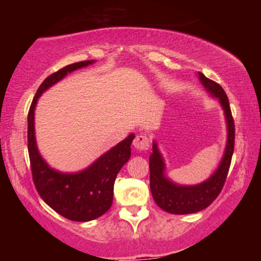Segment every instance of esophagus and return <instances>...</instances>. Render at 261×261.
I'll list each match as a JSON object with an SVG mask.
<instances>
[{
	"label": "esophagus",
	"mask_w": 261,
	"mask_h": 261,
	"mask_svg": "<svg viewBox=\"0 0 261 261\" xmlns=\"http://www.w3.org/2000/svg\"><path fill=\"white\" fill-rule=\"evenodd\" d=\"M134 147L139 151H145V149H148L149 147V139L147 135L145 134H140L135 137L134 142H133Z\"/></svg>",
	"instance_id": "obj_1"
}]
</instances>
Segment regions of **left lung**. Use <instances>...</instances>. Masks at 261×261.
<instances>
[{
  "label": "left lung",
  "mask_w": 261,
  "mask_h": 261,
  "mask_svg": "<svg viewBox=\"0 0 261 261\" xmlns=\"http://www.w3.org/2000/svg\"><path fill=\"white\" fill-rule=\"evenodd\" d=\"M199 79L206 91L212 97L218 98L222 106L228 133L227 145L220 166L207 180L196 185H179L169 180L164 174L166 164L158 149L157 142L154 141L152 146L153 151L149 155V188L155 203L164 211L174 215L195 214L206 208L216 200L226 181L234 149V121L226 92L218 83L208 80L201 72H199Z\"/></svg>",
  "instance_id": "1"
}]
</instances>
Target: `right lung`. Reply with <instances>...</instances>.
Here are the masks:
<instances>
[{
	"instance_id": "add662e5",
	"label": "right lung",
	"mask_w": 261,
	"mask_h": 261,
	"mask_svg": "<svg viewBox=\"0 0 261 261\" xmlns=\"http://www.w3.org/2000/svg\"><path fill=\"white\" fill-rule=\"evenodd\" d=\"M93 62L94 60H88L67 65L46 77L38 88L28 113V152L35 188L41 199L54 211L77 222L95 220L110 208L114 182L119 170L130 160V146L135 135H128L124 141L100 155L88 168L77 173H61L53 169L39 153L35 141L34 113L39 97L47 88L61 81L67 73L92 65Z\"/></svg>"
}]
</instances>
